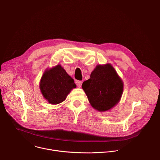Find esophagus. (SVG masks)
I'll return each mask as SVG.
<instances>
[{
    "label": "esophagus",
    "mask_w": 160,
    "mask_h": 160,
    "mask_svg": "<svg viewBox=\"0 0 160 160\" xmlns=\"http://www.w3.org/2000/svg\"><path fill=\"white\" fill-rule=\"evenodd\" d=\"M77 86L78 87H81L82 84V81H77Z\"/></svg>",
    "instance_id": "34e87169"
}]
</instances>
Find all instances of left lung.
Segmentation results:
<instances>
[{"label":"left lung","mask_w":160,"mask_h":160,"mask_svg":"<svg viewBox=\"0 0 160 160\" xmlns=\"http://www.w3.org/2000/svg\"><path fill=\"white\" fill-rule=\"evenodd\" d=\"M82 88L92 106L99 111H106L120 101L123 83L111 64L98 65L90 78L83 82Z\"/></svg>","instance_id":"8db88e82"}]
</instances>
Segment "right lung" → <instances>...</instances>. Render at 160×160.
I'll list each match as a JSON object with an SVG mask.
<instances>
[{
    "instance_id": "right-lung-1",
    "label": "right lung",
    "mask_w": 160,
    "mask_h": 160,
    "mask_svg": "<svg viewBox=\"0 0 160 160\" xmlns=\"http://www.w3.org/2000/svg\"><path fill=\"white\" fill-rule=\"evenodd\" d=\"M76 87L74 80L58 65L45 72L40 81V90L49 103L57 104L64 101L73 88Z\"/></svg>"
}]
</instances>
